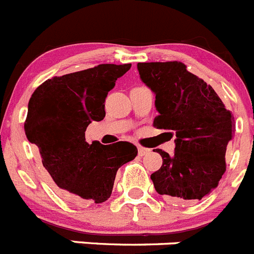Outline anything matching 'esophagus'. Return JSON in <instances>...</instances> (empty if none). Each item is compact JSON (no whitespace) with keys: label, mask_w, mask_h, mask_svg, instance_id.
I'll list each match as a JSON object with an SVG mask.
<instances>
[{"label":"esophagus","mask_w":254,"mask_h":254,"mask_svg":"<svg viewBox=\"0 0 254 254\" xmlns=\"http://www.w3.org/2000/svg\"><path fill=\"white\" fill-rule=\"evenodd\" d=\"M138 153L140 157H143V155H147L150 153V149H148V148H144V147H138Z\"/></svg>","instance_id":"1"}]
</instances>
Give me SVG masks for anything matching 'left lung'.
Instances as JSON below:
<instances>
[{
    "mask_svg": "<svg viewBox=\"0 0 254 254\" xmlns=\"http://www.w3.org/2000/svg\"><path fill=\"white\" fill-rule=\"evenodd\" d=\"M140 78L155 95L153 125L176 135L175 154L157 149L162 167L152 173L155 191L175 204L201 200L227 170L225 152L235 131L234 116L214 88L181 62L138 63Z\"/></svg>",
    "mask_w": 254,
    "mask_h": 254,
    "instance_id": "left-lung-1",
    "label": "left lung"
}]
</instances>
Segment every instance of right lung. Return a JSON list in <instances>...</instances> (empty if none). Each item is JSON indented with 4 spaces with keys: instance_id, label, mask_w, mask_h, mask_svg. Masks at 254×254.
<instances>
[{
    "instance_id": "right-lung-1",
    "label": "right lung",
    "mask_w": 254,
    "mask_h": 254,
    "mask_svg": "<svg viewBox=\"0 0 254 254\" xmlns=\"http://www.w3.org/2000/svg\"><path fill=\"white\" fill-rule=\"evenodd\" d=\"M131 64H99L47 79L31 95L25 134L38 147L43 166L65 197L101 204L111 196L118 170L138 149L129 141H86V129L101 122L105 100Z\"/></svg>"
}]
</instances>
